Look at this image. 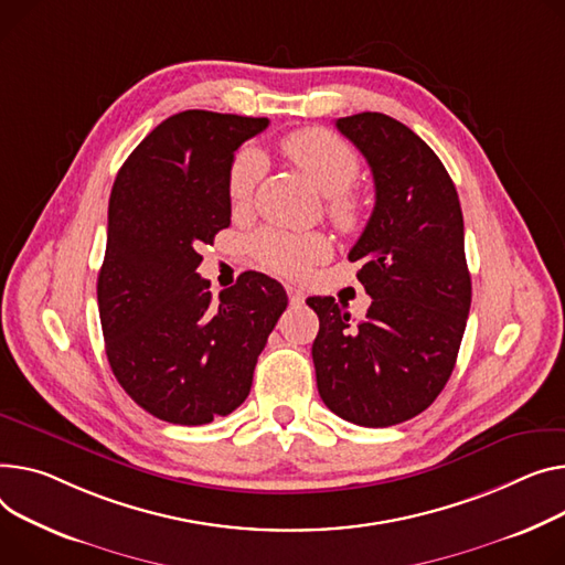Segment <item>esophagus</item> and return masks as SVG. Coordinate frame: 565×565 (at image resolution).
I'll return each instance as SVG.
<instances>
[{
  "mask_svg": "<svg viewBox=\"0 0 565 565\" xmlns=\"http://www.w3.org/2000/svg\"><path fill=\"white\" fill-rule=\"evenodd\" d=\"M286 292H288V299H290V305H292V307L305 305V292L299 290V288H295V286H286Z\"/></svg>",
  "mask_w": 565,
  "mask_h": 565,
  "instance_id": "34e87169",
  "label": "esophagus"
}]
</instances>
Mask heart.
Instances as JSON below:
<instances>
[{
  "instance_id": "b5f03b06",
  "label": "heart",
  "mask_w": 565,
  "mask_h": 565,
  "mask_svg": "<svg viewBox=\"0 0 565 565\" xmlns=\"http://www.w3.org/2000/svg\"><path fill=\"white\" fill-rule=\"evenodd\" d=\"M284 152L307 174L318 191L329 198L327 211L341 230H356L363 220L361 202L350 193L359 179L361 161L356 149L338 134L311 127L295 131L284 140ZM263 157L254 147H243L227 174L232 204H247L263 174ZM252 256L263 268L284 277H302L313 263L331 254V245L320 234H288L281 230H260L249 241Z\"/></svg>"
}]
</instances>
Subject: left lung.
<instances>
[{
	"mask_svg": "<svg viewBox=\"0 0 565 565\" xmlns=\"http://www.w3.org/2000/svg\"><path fill=\"white\" fill-rule=\"evenodd\" d=\"M335 127L374 179L372 215L348 254L372 305L352 327L333 297L307 299L320 318L318 393L348 423L391 427L423 413L455 370L472 297L463 213L445 166L406 125L365 110Z\"/></svg>",
	"mask_w": 565,
	"mask_h": 565,
	"instance_id": "1",
	"label": "left lung"
}]
</instances>
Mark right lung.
<instances>
[{"label":"right lung","instance_id":"right-lung-1","mask_svg":"<svg viewBox=\"0 0 565 565\" xmlns=\"http://www.w3.org/2000/svg\"><path fill=\"white\" fill-rule=\"evenodd\" d=\"M268 118L181 110L134 149L113 183L97 305L113 374L172 425L230 416L286 311L279 281L243 273L217 299L198 275V247L232 222L236 149Z\"/></svg>","mask_w":565,"mask_h":565}]
</instances>
